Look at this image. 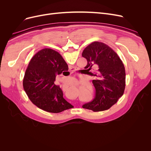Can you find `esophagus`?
<instances>
[{
    "mask_svg": "<svg viewBox=\"0 0 151 151\" xmlns=\"http://www.w3.org/2000/svg\"><path fill=\"white\" fill-rule=\"evenodd\" d=\"M70 70H71V71H72V70H74V68H70Z\"/></svg>",
    "mask_w": 151,
    "mask_h": 151,
    "instance_id": "34e87169",
    "label": "esophagus"
}]
</instances>
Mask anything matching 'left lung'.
Wrapping results in <instances>:
<instances>
[{
	"label": "left lung",
	"instance_id": "left-lung-1",
	"mask_svg": "<svg viewBox=\"0 0 151 151\" xmlns=\"http://www.w3.org/2000/svg\"><path fill=\"white\" fill-rule=\"evenodd\" d=\"M82 56L88 63L84 67L88 73L95 65L98 69L93 73L94 80L95 97L93 101L83 105V108L93 111H104L115 104L124 93L125 88V67L114 50L102 42H94L89 45Z\"/></svg>",
	"mask_w": 151,
	"mask_h": 151
}]
</instances>
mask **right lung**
Here are the masks:
<instances>
[{
	"mask_svg": "<svg viewBox=\"0 0 151 151\" xmlns=\"http://www.w3.org/2000/svg\"><path fill=\"white\" fill-rule=\"evenodd\" d=\"M68 69L61 55L50 48L36 53L30 60L23 79V88L31 101L50 113H60L74 106L63 98L60 86L54 84L57 75Z\"/></svg>",
	"mask_w": 151,
	"mask_h": 151,
	"instance_id": "right-lung-1",
	"label": "right lung"
}]
</instances>
